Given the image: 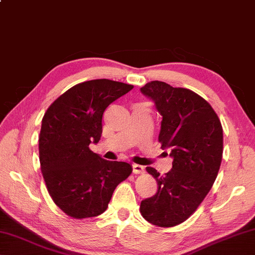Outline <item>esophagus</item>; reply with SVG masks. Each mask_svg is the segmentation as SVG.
Returning <instances> with one entry per match:
<instances>
[{
	"label": "esophagus",
	"instance_id": "obj_1",
	"mask_svg": "<svg viewBox=\"0 0 255 255\" xmlns=\"http://www.w3.org/2000/svg\"><path fill=\"white\" fill-rule=\"evenodd\" d=\"M132 172L137 173V175H138V173H143L144 172V167H143V165H140V164L134 163V164H132Z\"/></svg>",
	"mask_w": 255,
	"mask_h": 255
}]
</instances>
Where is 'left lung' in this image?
I'll return each instance as SVG.
<instances>
[{"label":"left lung","instance_id":"left-lung-1","mask_svg":"<svg viewBox=\"0 0 255 255\" xmlns=\"http://www.w3.org/2000/svg\"><path fill=\"white\" fill-rule=\"evenodd\" d=\"M140 92L162 116L159 142L173 161L164 176L146 168L157 192L140 202L139 210L149 224L173 227L196 211L215 183L224 149L221 123L207 101L187 88L153 80Z\"/></svg>","mask_w":255,"mask_h":255}]
</instances>
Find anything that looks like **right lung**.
Masks as SVG:
<instances>
[{
	"mask_svg": "<svg viewBox=\"0 0 255 255\" xmlns=\"http://www.w3.org/2000/svg\"><path fill=\"white\" fill-rule=\"evenodd\" d=\"M134 86L110 79L75 85L44 115L38 138L39 162L54 203L76 219L106 211L117 186L132 171L127 162L108 161L90 149L102 135L106 109Z\"/></svg>",
	"mask_w": 255,
	"mask_h": 255,
	"instance_id": "right-lung-1",
	"label": "right lung"
}]
</instances>
